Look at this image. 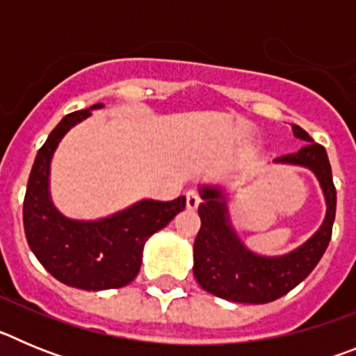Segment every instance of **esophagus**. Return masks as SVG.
Instances as JSON below:
<instances>
[{"label":"esophagus","instance_id":"esophagus-1","mask_svg":"<svg viewBox=\"0 0 356 356\" xmlns=\"http://www.w3.org/2000/svg\"><path fill=\"white\" fill-rule=\"evenodd\" d=\"M185 203H187L188 210H196L201 203L200 194H197L196 191H188V193L185 194Z\"/></svg>","mask_w":356,"mask_h":356}]
</instances>
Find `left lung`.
<instances>
[{
    "label": "left lung",
    "instance_id": "1",
    "mask_svg": "<svg viewBox=\"0 0 356 356\" xmlns=\"http://www.w3.org/2000/svg\"><path fill=\"white\" fill-rule=\"evenodd\" d=\"M291 128L294 137L307 144L296 153L275 159L273 163L298 165L316 176L325 196V219L316 234L289 253L260 254L241 241L232 225L228 191L221 185H200L197 191L203 203L197 210L201 228L194 241L193 271L201 289L217 298L251 305L278 300L314 271L328 248L337 207L332 165L325 147L314 143L298 124H291Z\"/></svg>",
    "mask_w": 356,
    "mask_h": 356
}]
</instances>
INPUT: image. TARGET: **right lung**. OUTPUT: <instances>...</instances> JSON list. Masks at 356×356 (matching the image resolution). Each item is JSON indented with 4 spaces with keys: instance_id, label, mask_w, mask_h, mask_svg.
<instances>
[{
    "instance_id": "right-lung-1",
    "label": "right lung",
    "mask_w": 356,
    "mask_h": 356,
    "mask_svg": "<svg viewBox=\"0 0 356 356\" xmlns=\"http://www.w3.org/2000/svg\"><path fill=\"white\" fill-rule=\"evenodd\" d=\"M89 106L65 115L35 156L23 205L24 234L30 250L58 282L83 291L119 289L134 282L143 264L147 238L165 228L185 209V197L140 200L99 219H71L56 209L49 191L51 160L69 130L92 115Z\"/></svg>"
}]
</instances>
